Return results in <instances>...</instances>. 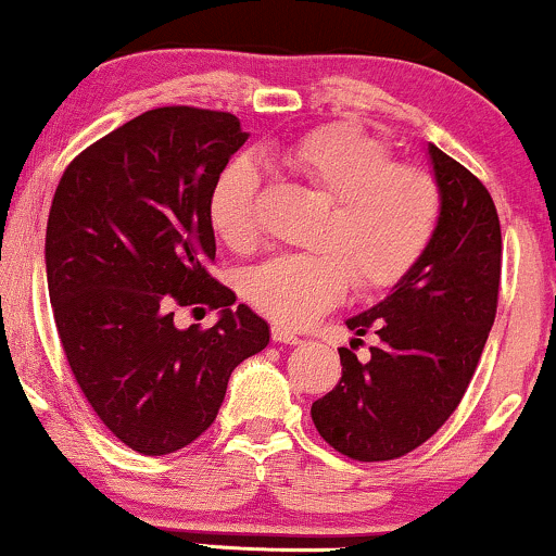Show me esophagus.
Wrapping results in <instances>:
<instances>
[{"label": "esophagus", "mask_w": 556, "mask_h": 556, "mask_svg": "<svg viewBox=\"0 0 556 556\" xmlns=\"http://www.w3.org/2000/svg\"><path fill=\"white\" fill-rule=\"evenodd\" d=\"M271 340L274 342H282V344H298L300 337L295 331H290L287 327H279V324H274L271 327Z\"/></svg>", "instance_id": "1"}]
</instances>
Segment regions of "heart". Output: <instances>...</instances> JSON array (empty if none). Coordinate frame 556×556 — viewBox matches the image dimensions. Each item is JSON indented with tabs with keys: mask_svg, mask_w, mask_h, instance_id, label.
<instances>
[{
	"mask_svg": "<svg viewBox=\"0 0 556 556\" xmlns=\"http://www.w3.org/2000/svg\"><path fill=\"white\" fill-rule=\"evenodd\" d=\"M277 162L334 198L316 253H282L245 274L253 308L285 327H308L361 290L394 287L429 251L442 216V190L429 169L394 162L392 146L358 125H324L279 149ZM258 175L235 159L208 198L214 232L235 251L256 245Z\"/></svg>",
	"mask_w": 556,
	"mask_h": 556,
	"instance_id": "b5f03b06",
	"label": "heart"
}]
</instances>
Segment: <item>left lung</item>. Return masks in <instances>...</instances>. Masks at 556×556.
I'll return each mask as SVG.
<instances>
[{"mask_svg":"<svg viewBox=\"0 0 556 556\" xmlns=\"http://www.w3.org/2000/svg\"><path fill=\"white\" fill-rule=\"evenodd\" d=\"M442 216L429 251L392 295L348 318L374 331L366 363L340 348L342 379L311 405L324 442L361 463L397 460L444 426L473 379L500 303L502 229L486 185L429 146Z\"/></svg>","mask_w":556,"mask_h":556,"instance_id":"1","label":"left lung"}]
</instances>
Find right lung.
I'll return each instance as SVG.
<instances>
[{
  "mask_svg": "<svg viewBox=\"0 0 556 556\" xmlns=\"http://www.w3.org/2000/svg\"><path fill=\"white\" fill-rule=\"evenodd\" d=\"M248 140L229 112L159 106L67 164L47 222L56 334L101 424L140 455H169L214 424L235 368L269 327L208 274V198ZM177 307H222L212 330Z\"/></svg>",
  "mask_w": 556,
  "mask_h": 556,
  "instance_id": "obj_1",
  "label": "right lung"
}]
</instances>
